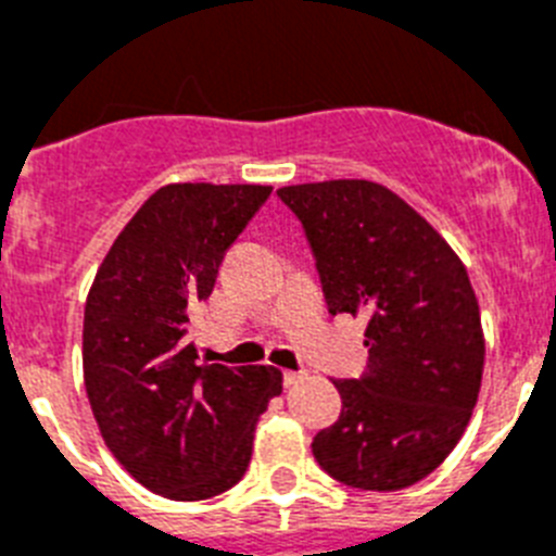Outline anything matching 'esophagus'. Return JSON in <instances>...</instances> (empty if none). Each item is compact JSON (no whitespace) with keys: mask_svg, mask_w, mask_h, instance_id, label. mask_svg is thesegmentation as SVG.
I'll use <instances>...</instances> for the list:
<instances>
[{"mask_svg":"<svg viewBox=\"0 0 556 556\" xmlns=\"http://www.w3.org/2000/svg\"><path fill=\"white\" fill-rule=\"evenodd\" d=\"M306 378H308L306 370H287V372H283V384L298 387L301 381H306Z\"/></svg>","mask_w":556,"mask_h":556,"instance_id":"esophagus-1","label":"esophagus"}]
</instances>
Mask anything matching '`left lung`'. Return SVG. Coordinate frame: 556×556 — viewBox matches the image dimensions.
Returning <instances> with one entry per match:
<instances>
[{"label":"left lung","mask_w":556,"mask_h":556,"mask_svg":"<svg viewBox=\"0 0 556 556\" xmlns=\"http://www.w3.org/2000/svg\"><path fill=\"white\" fill-rule=\"evenodd\" d=\"M278 198L306 230L328 312L367 317V370L333 381L342 412L314 437V459L348 488H409L443 465L479 397L484 333L468 269L381 184L323 180Z\"/></svg>","instance_id":"obj_1"}]
</instances>
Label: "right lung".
<instances>
[{
  "instance_id": "1",
  "label": "right lung",
  "mask_w": 556,
  "mask_h": 556,
  "mask_svg": "<svg viewBox=\"0 0 556 556\" xmlns=\"http://www.w3.org/2000/svg\"><path fill=\"white\" fill-rule=\"evenodd\" d=\"M273 186L169 184L100 264L83 320V378L100 434L152 493L203 501L242 479L281 370L200 365L194 308Z\"/></svg>"
}]
</instances>
